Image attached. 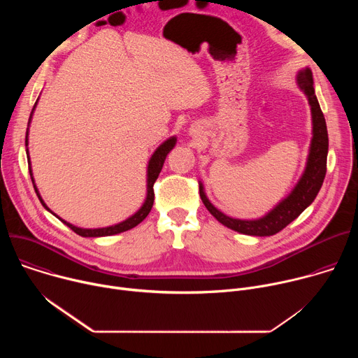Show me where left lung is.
Masks as SVG:
<instances>
[{"mask_svg": "<svg viewBox=\"0 0 358 358\" xmlns=\"http://www.w3.org/2000/svg\"><path fill=\"white\" fill-rule=\"evenodd\" d=\"M299 89L308 97L312 112V141L309 147V156L306 162L304 171L299 178L294 188L290 194L283 198L280 202L264 217L258 220H238L231 218L215 208L208 199L202 182L199 181V196L206 208L217 218L218 222L227 228L236 231L239 234L252 235V236H271L282 231L292 221H294L317 196L322 184L326 177V164L329 152V136L327 126L320 109L319 100L315 93L313 75L309 68L299 71L296 76Z\"/></svg>", "mask_w": 358, "mask_h": 358, "instance_id": "8db88e82", "label": "left lung"}]
</instances>
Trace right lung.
<instances>
[{"mask_svg": "<svg viewBox=\"0 0 358 358\" xmlns=\"http://www.w3.org/2000/svg\"><path fill=\"white\" fill-rule=\"evenodd\" d=\"M38 105V99L35 101L34 105V109L31 112V116H29V120H28V127L31 124V119H32V115H34V110ZM177 143V137L173 136L170 138H167L164 143H162L156 151L152 152V156L150 157L148 160V164H147V194H145V199L143 202V206L140 207V210L137 213H134L131 217H129L127 220L119 222V224H115V225H110V227H105V228H79V227H75L69 222H66L65 220L59 218L57 214H54L52 211H50L48 208L46 203L43 202L36 185H35V180L32 177V169H31V160H29V152H28V148H27V159H28V166H29V174H31V180H32V184H34V188H35V192L41 201L42 206L45 207V210H48L50 214H54L58 220H61L65 225H68L73 232H76L78 235L80 236H85V238H97V236H110V235H116V234H120V232H124V231H129L131 228H134L136 225H138L147 215L148 213L151 211V207H152V202H155V189H152V185H155L156 180L159 178V174L163 169V164L166 162V157L169 152L174 148ZM25 145H28V130H27V136H25Z\"/></svg>", "mask_w": 358, "mask_h": 358, "instance_id": "right-lung-1", "label": "right lung"}]
</instances>
